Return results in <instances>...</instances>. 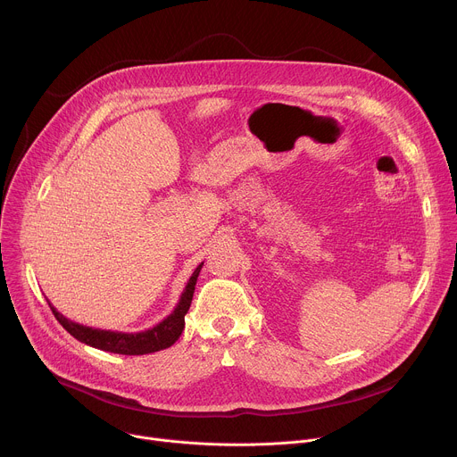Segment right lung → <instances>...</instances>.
Wrapping results in <instances>:
<instances>
[{
    "label": "right lung",
    "mask_w": 457,
    "mask_h": 457,
    "mask_svg": "<svg viewBox=\"0 0 457 457\" xmlns=\"http://www.w3.org/2000/svg\"><path fill=\"white\" fill-rule=\"evenodd\" d=\"M203 264L197 266V270H195L193 275L189 277L175 309L162 321L154 325L152 329H146V331H141V333H120V331L94 329V328H88V325H81L78 321L64 318L48 300L46 302H48L54 316L57 318V321L76 340H79V342H83L90 347H96V349H101V351H106V353H115V354H128V356L150 354V353H157V351L171 347L179 340V337L182 335L184 316H186V312L191 305L195 284H197Z\"/></svg>",
    "instance_id": "1"
}]
</instances>
